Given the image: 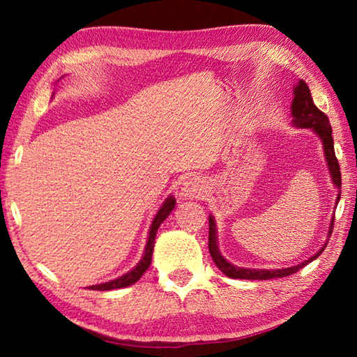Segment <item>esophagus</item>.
<instances>
[{"label": "esophagus", "mask_w": 357, "mask_h": 357, "mask_svg": "<svg viewBox=\"0 0 357 357\" xmlns=\"http://www.w3.org/2000/svg\"><path fill=\"white\" fill-rule=\"evenodd\" d=\"M208 187L204 181L200 178H190L187 179L183 187V195L187 198H203L206 195Z\"/></svg>", "instance_id": "1"}]
</instances>
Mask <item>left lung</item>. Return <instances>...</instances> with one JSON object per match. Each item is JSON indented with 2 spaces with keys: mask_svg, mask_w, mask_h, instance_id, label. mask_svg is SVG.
<instances>
[{
  "mask_svg": "<svg viewBox=\"0 0 357 357\" xmlns=\"http://www.w3.org/2000/svg\"><path fill=\"white\" fill-rule=\"evenodd\" d=\"M293 96L294 99L291 102V116H293V124L296 128L302 129H312L315 130V134L319 137V140L323 143L324 149V157L326 162H328V168L332 178V183L335 187L342 189V174H340V167H338V160L335 157L334 151V138H332V128L329 124V119L326 114L319 110V108L313 104L310 89L307 86L304 80H299L293 88ZM340 200V192L337 193V203ZM332 227H334V219L331 220L328 238L332 233ZM329 241V239H328ZM328 241H326L324 245L319 249L315 255L310 259H305L301 264L291 266V268H283V269H249V268H238V266L231 264L227 261L225 258L222 257L219 250V245H217V229H215V220L213 215H209V253L213 257L214 263L217 268H219L223 274L229 279H245V280H269V279H280V277L291 275L298 273L301 268H304L307 263L313 261V259L321 255V252L328 245Z\"/></svg>",
  "mask_w": 357,
  "mask_h": 357,
  "instance_id": "1",
  "label": "left lung"
}]
</instances>
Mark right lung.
Returning a JSON list of instances; mask_svg holds the SVG:
<instances>
[{"label":"right lung","instance_id":"obj_1","mask_svg":"<svg viewBox=\"0 0 357 357\" xmlns=\"http://www.w3.org/2000/svg\"><path fill=\"white\" fill-rule=\"evenodd\" d=\"M174 204H176V200L173 197H168L164 202V204L157 211V214L154 215L153 223H151L149 228V236H148V243L146 247H144V253L134 269L129 271L128 274L118 277V279L105 282V283H99V285H93L89 287V289H98V291H108V289H116V288H126L129 285H134L137 280H140V277L146 273V269L151 264V258H153V250H154V241H155V234L157 229H159L160 223L164 222L168 215H170L172 211L174 209Z\"/></svg>","mask_w":357,"mask_h":357}]
</instances>
